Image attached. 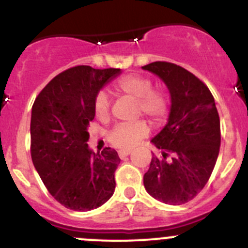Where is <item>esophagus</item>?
<instances>
[{"instance_id": "1", "label": "esophagus", "mask_w": 248, "mask_h": 248, "mask_svg": "<svg viewBox=\"0 0 248 248\" xmlns=\"http://www.w3.org/2000/svg\"><path fill=\"white\" fill-rule=\"evenodd\" d=\"M129 154H131V150H120V151H119L120 158L127 157V156H128Z\"/></svg>"}]
</instances>
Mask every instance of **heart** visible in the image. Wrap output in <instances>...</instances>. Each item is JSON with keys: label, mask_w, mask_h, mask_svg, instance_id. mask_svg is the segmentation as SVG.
Returning a JSON list of instances; mask_svg holds the SVG:
<instances>
[{"label": "heart", "mask_w": 248, "mask_h": 248, "mask_svg": "<svg viewBox=\"0 0 248 248\" xmlns=\"http://www.w3.org/2000/svg\"><path fill=\"white\" fill-rule=\"evenodd\" d=\"M117 93L137 100V112L148 116L154 122L165 119L168 111L167 95L160 90H154L153 82L143 75H127L115 85ZM93 111L97 119L107 121L110 115V102L107 93L99 92L93 102ZM148 124L144 121L116 124L110 131L108 139L119 149H132L148 134Z\"/></svg>", "instance_id": "heart-1"}]
</instances>
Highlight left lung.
<instances>
[{
    "mask_svg": "<svg viewBox=\"0 0 248 248\" xmlns=\"http://www.w3.org/2000/svg\"><path fill=\"white\" fill-rule=\"evenodd\" d=\"M141 69L160 78L170 97L167 124L151 139L162 157L153 154L144 186L161 202L182 205L202 190L219 154L220 121L215 98L202 81L182 66L155 62Z\"/></svg>",
    "mask_w": 248,
    "mask_h": 248,
    "instance_id": "left-lung-1",
    "label": "left lung"
}]
</instances>
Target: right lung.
Returning a JSON list of instances; mask_svg holds the SVG:
<instances>
[{
	"label": "right lung",
	"mask_w": 248,
	"mask_h": 248,
	"mask_svg": "<svg viewBox=\"0 0 248 248\" xmlns=\"http://www.w3.org/2000/svg\"><path fill=\"white\" fill-rule=\"evenodd\" d=\"M121 69H68L55 76L31 110V158L43 184L59 203L74 211L104 205L115 191L116 150L94 154L88 146L93 102Z\"/></svg>",
	"instance_id": "add662e5"
}]
</instances>
